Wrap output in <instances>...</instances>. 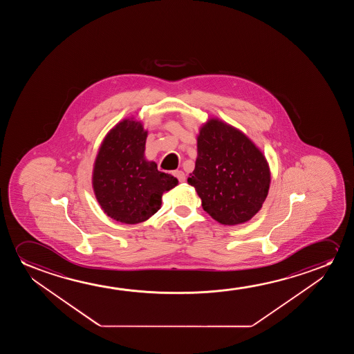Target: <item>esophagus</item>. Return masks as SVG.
Segmentation results:
<instances>
[{"label": "esophagus", "instance_id": "34e87169", "mask_svg": "<svg viewBox=\"0 0 354 354\" xmlns=\"http://www.w3.org/2000/svg\"><path fill=\"white\" fill-rule=\"evenodd\" d=\"M174 175L178 178L180 183H185V180H186V175H185L183 170H176V171H174Z\"/></svg>", "mask_w": 354, "mask_h": 354}]
</instances>
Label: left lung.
<instances>
[{"mask_svg": "<svg viewBox=\"0 0 354 354\" xmlns=\"http://www.w3.org/2000/svg\"><path fill=\"white\" fill-rule=\"evenodd\" d=\"M204 212L221 225L234 226L259 213L271 184L262 151L242 131L218 118L199 128L197 160L187 179Z\"/></svg>", "mask_w": 354, "mask_h": 354, "instance_id": "1", "label": "left lung"}]
</instances>
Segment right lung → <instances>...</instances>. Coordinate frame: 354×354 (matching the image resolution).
I'll use <instances>...</instances> for the list:
<instances>
[{
    "mask_svg": "<svg viewBox=\"0 0 354 354\" xmlns=\"http://www.w3.org/2000/svg\"><path fill=\"white\" fill-rule=\"evenodd\" d=\"M147 131L134 117L107 133L93 165L92 185L104 213L118 223H144L157 213L162 196L179 181L145 157Z\"/></svg>",
    "mask_w": 354,
    "mask_h": 354,
    "instance_id": "right-lung-1",
    "label": "right lung"
}]
</instances>
